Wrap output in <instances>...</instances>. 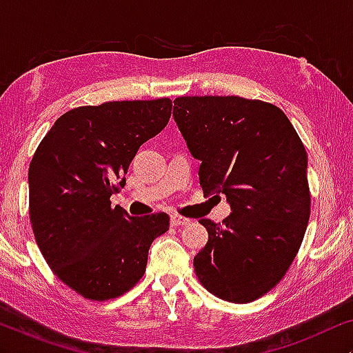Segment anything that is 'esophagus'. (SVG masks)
<instances>
[{
  "instance_id": "obj_1",
  "label": "esophagus",
  "mask_w": 353,
  "mask_h": 353,
  "mask_svg": "<svg viewBox=\"0 0 353 353\" xmlns=\"http://www.w3.org/2000/svg\"><path fill=\"white\" fill-rule=\"evenodd\" d=\"M190 219H185V216H181V215H172V219H170V223H172V226H185V225H190Z\"/></svg>"
}]
</instances>
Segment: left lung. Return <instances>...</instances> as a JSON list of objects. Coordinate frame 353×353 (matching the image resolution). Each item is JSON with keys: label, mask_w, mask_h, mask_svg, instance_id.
<instances>
[{"label": "left lung", "mask_w": 353, "mask_h": 353, "mask_svg": "<svg viewBox=\"0 0 353 353\" xmlns=\"http://www.w3.org/2000/svg\"><path fill=\"white\" fill-rule=\"evenodd\" d=\"M173 119L201 161L205 192H223L231 215L202 219L209 241L194 272L214 296L248 303L276 286L301 249L310 219L307 151L274 104L239 96H181Z\"/></svg>", "instance_id": "1"}]
</instances>
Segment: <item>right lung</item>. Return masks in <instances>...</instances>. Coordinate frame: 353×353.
Here are the masks:
<instances>
[{
    "label": "right lung",
    "instance_id": "obj_1",
    "mask_svg": "<svg viewBox=\"0 0 353 353\" xmlns=\"http://www.w3.org/2000/svg\"><path fill=\"white\" fill-rule=\"evenodd\" d=\"M172 99L109 101L62 114L28 167V215L52 273L81 297L104 302L143 278L163 212L130 216L110 205L139 146L161 133Z\"/></svg>",
    "mask_w": 353,
    "mask_h": 353
}]
</instances>
